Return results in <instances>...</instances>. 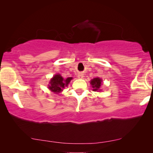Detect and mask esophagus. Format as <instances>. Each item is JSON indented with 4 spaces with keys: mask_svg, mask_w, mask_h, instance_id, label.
<instances>
[{
    "mask_svg": "<svg viewBox=\"0 0 153 153\" xmlns=\"http://www.w3.org/2000/svg\"><path fill=\"white\" fill-rule=\"evenodd\" d=\"M83 74H81V73L77 75V78L78 79H83Z\"/></svg>",
    "mask_w": 153,
    "mask_h": 153,
    "instance_id": "1",
    "label": "esophagus"
}]
</instances>
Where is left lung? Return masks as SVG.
Segmentation results:
<instances>
[{
    "label": "left lung",
    "instance_id": "1",
    "mask_svg": "<svg viewBox=\"0 0 153 153\" xmlns=\"http://www.w3.org/2000/svg\"><path fill=\"white\" fill-rule=\"evenodd\" d=\"M102 79L99 78V77H97V78H94L91 81V84L92 85V88H93V91H102Z\"/></svg>",
    "mask_w": 153,
    "mask_h": 153
}]
</instances>
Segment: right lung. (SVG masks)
I'll use <instances>...</instances> for the list:
<instances>
[{
	"label": "right lung",
	"instance_id": "add662e5",
	"mask_svg": "<svg viewBox=\"0 0 153 153\" xmlns=\"http://www.w3.org/2000/svg\"><path fill=\"white\" fill-rule=\"evenodd\" d=\"M72 77H68L65 79L62 78L61 75L58 74L54 75L53 78L50 81L49 84L48 85V88L53 93L58 94L60 93L66 86H68Z\"/></svg>",
	"mask_w": 153,
	"mask_h": 153
}]
</instances>
